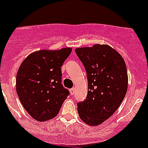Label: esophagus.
Wrapping results in <instances>:
<instances>
[{
	"label": "esophagus",
	"instance_id": "obj_1",
	"mask_svg": "<svg viewBox=\"0 0 148 148\" xmlns=\"http://www.w3.org/2000/svg\"><path fill=\"white\" fill-rule=\"evenodd\" d=\"M70 92L71 95H74L75 94V88H72L70 90Z\"/></svg>",
	"mask_w": 148,
	"mask_h": 148
}]
</instances>
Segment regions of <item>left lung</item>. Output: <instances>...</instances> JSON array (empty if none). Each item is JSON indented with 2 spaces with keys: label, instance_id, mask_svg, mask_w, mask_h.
I'll return each instance as SVG.
<instances>
[{
  "label": "left lung",
  "instance_id": "left-lung-1",
  "mask_svg": "<svg viewBox=\"0 0 148 148\" xmlns=\"http://www.w3.org/2000/svg\"><path fill=\"white\" fill-rule=\"evenodd\" d=\"M85 67L88 82L87 98L78 103V116L90 126H97L119 108L128 87L127 71L122 56L108 44L76 48Z\"/></svg>",
  "mask_w": 148,
  "mask_h": 148
}]
</instances>
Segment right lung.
<instances>
[{
  "label": "right lung",
  "mask_w": 148,
  "mask_h": 148,
  "mask_svg": "<svg viewBox=\"0 0 148 148\" xmlns=\"http://www.w3.org/2000/svg\"><path fill=\"white\" fill-rule=\"evenodd\" d=\"M72 48L41 49L29 55L16 75V92L30 116L38 121L55 118L69 91L61 84V67Z\"/></svg>",
  "instance_id": "obj_1"
}]
</instances>
